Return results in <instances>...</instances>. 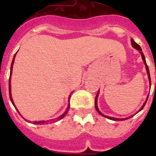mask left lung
Masks as SVG:
<instances>
[{"label":"left lung","mask_w":156,"mask_h":156,"mask_svg":"<svg viewBox=\"0 0 156 156\" xmlns=\"http://www.w3.org/2000/svg\"><path fill=\"white\" fill-rule=\"evenodd\" d=\"M131 44H132V46H133L134 48H136L137 50H138L139 51V52L141 53V56H142V58H143V62H144V64H145V66H146V69H147V75H148V79H149V83H150V85H151V77H150V72H149V68H148L147 65V62H146V59H145V56H144V54L143 53V51H142V48H141V47L139 46V45L137 44V43L134 41V40H133V39H131ZM155 87H156V83H155ZM99 93H100V91H98L97 95H96V96H95V109H96V111L99 112V113L101 115V116H104V117H107V118L110 119V120H112V121H124V120H127V119L130 118V117H132V116H133V115H132V116H129V117H126V118H115V117H112V116H106V115H104V114L101 112L99 110V108H98V105H97V100H98V96H99ZM148 96L149 95H147V100H146V101L144 102V104H143V105L142 107H141V108L138 110L136 113H138V112H140L142 109L144 108V106H145L146 103H147V99H148Z\"/></svg>","instance_id":"1"}]
</instances>
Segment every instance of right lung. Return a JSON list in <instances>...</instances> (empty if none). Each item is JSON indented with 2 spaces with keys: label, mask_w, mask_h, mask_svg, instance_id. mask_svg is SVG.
Returning a JSON list of instances; mask_svg holds the SVG:
<instances>
[{
  "label": "right lung",
  "mask_w": 156,
  "mask_h": 156,
  "mask_svg": "<svg viewBox=\"0 0 156 156\" xmlns=\"http://www.w3.org/2000/svg\"><path fill=\"white\" fill-rule=\"evenodd\" d=\"M16 54H17V52H16L15 54H14V56H13V61H12V63H11V67H10V74H9V98H10V100H11V102H12V104H13V105L14 106V108H16L15 106V104H14V103H13V98H12V95H11V83H10V79H11V75H12V69H13V62H14V59H15V56H16ZM72 93L73 92H71V94L69 95V98H70L71 95H72ZM16 109H17V108H16ZM69 104L68 107H67V108H66V112H64L61 116H58L57 118H56V121H60L61 119H62L64 117V116H66V114H67V112H68L69 111ZM18 110V109H17ZM19 114H20V112H19ZM21 115V114H20ZM22 116V115H21ZM26 120V119H25ZM55 120V119H54ZM26 121H27V122H30L29 121H27V120H26ZM52 121V120H51ZM49 121H33V124H35V125H44L45 123L47 124V122H48Z\"/></svg>",
  "instance_id": "1"
}]
</instances>
